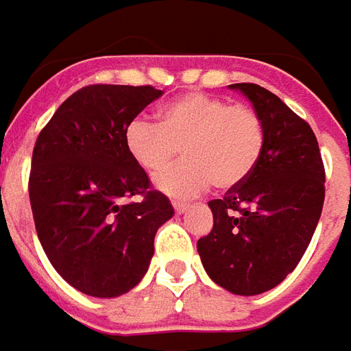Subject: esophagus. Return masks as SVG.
<instances>
[{"label":"esophagus","instance_id":"34e87169","mask_svg":"<svg viewBox=\"0 0 351 351\" xmlns=\"http://www.w3.org/2000/svg\"><path fill=\"white\" fill-rule=\"evenodd\" d=\"M171 206H173V210L178 211V213H183V211H187V208H189V204L178 202V200H173V202H171Z\"/></svg>","mask_w":351,"mask_h":351}]
</instances>
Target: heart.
<instances>
[{
  "mask_svg": "<svg viewBox=\"0 0 351 351\" xmlns=\"http://www.w3.org/2000/svg\"><path fill=\"white\" fill-rule=\"evenodd\" d=\"M158 123L132 121L124 130V147L136 166L156 180V187L171 196H195L213 183L217 191H232L247 181L265 151V124L245 104L191 92L164 104Z\"/></svg>",
  "mask_w": 351,
  "mask_h": 351,
  "instance_id": "heart-1",
  "label": "heart"
}]
</instances>
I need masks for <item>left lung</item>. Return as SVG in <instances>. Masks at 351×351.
Wrapping results in <instances>:
<instances>
[{
	"instance_id": "8db88e82",
	"label": "left lung",
	"mask_w": 351,
	"mask_h": 351,
	"mask_svg": "<svg viewBox=\"0 0 351 351\" xmlns=\"http://www.w3.org/2000/svg\"><path fill=\"white\" fill-rule=\"evenodd\" d=\"M265 124V151L240 187L210 200L213 228L198 240L206 272L234 295H259L285 280L314 236L325 200V168L310 124L276 94L236 83Z\"/></svg>"
}]
</instances>
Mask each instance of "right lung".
<instances>
[{"label":"right lung","mask_w":351,"mask_h":351,"mask_svg":"<svg viewBox=\"0 0 351 351\" xmlns=\"http://www.w3.org/2000/svg\"><path fill=\"white\" fill-rule=\"evenodd\" d=\"M162 90L90 84L56 109L34 147L29 204L43 251L66 282L90 297L128 293L145 276L170 200L124 147V130ZM141 195L138 203L123 197Z\"/></svg>","instance_id":"obj_1"}]
</instances>
